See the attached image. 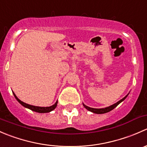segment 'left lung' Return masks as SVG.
I'll use <instances>...</instances> for the list:
<instances>
[{"instance_id":"left-lung-1","label":"left lung","mask_w":147,"mask_h":147,"mask_svg":"<svg viewBox=\"0 0 147 147\" xmlns=\"http://www.w3.org/2000/svg\"><path fill=\"white\" fill-rule=\"evenodd\" d=\"M127 95H128V94H127ZM127 95L125 96V97H124V98L121 99V100H119V101L117 102V103L114 104V105H111V106L108 107H106V108H102V109H94V108L89 107L86 106V105H84V104H83V106H84V107H85L86 109H87V110L90 111V112H93V113H96V114H104V113H107V112H110L111 110H112V109H115V108L117 106V105H119V103H121V102L124 101V100L126 99V97H127Z\"/></svg>"}]
</instances>
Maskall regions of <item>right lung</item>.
<instances>
[{
    "label": "right lung",
    "instance_id": "1",
    "mask_svg": "<svg viewBox=\"0 0 147 147\" xmlns=\"http://www.w3.org/2000/svg\"><path fill=\"white\" fill-rule=\"evenodd\" d=\"M13 94H14L16 99L18 100V102L19 103L21 104V105H23V107H25L28 108V109H31V110L34 111V112H39V113H46V112H51V111H53V109H55V107H57V101L55 102V104H54V105H52V106L47 107H35V106H33V105H28V104L25 103V102H22L21 100H19V99L16 97V95L15 94V93L14 92H13Z\"/></svg>",
    "mask_w": 147,
    "mask_h": 147
}]
</instances>
